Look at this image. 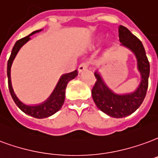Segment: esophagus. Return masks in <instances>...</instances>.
<instances>
[{"instance_id": "34e87169", "label": "esophagus", "mask_w": 158, "mask_h": 158, "mask_svg": "<svg viewBox=\"0 0 158 158\" xmlns=\"http://www.w3.org/2000/svg\"><path fill=\"white\" fill-rule=\"evenodd\" d=\"M88 67H89V65L87 63H82V64H80V65L79 66V71L81 73V72H83V71L88 69Z\"/></svg>"}]
</instances>
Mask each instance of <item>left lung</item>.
I'll list each match as a JSON object with an SVG mask.
<instances>
[{
    "label": "left lung",
    "mask_w": 158,
    "mask_h": 158,
    "mask_svg": "<svg viewBox=\"0 0 158 158\" xmlns=\"http://www.w3.org/2000/svg\"><path fill=\"white\" fill-rule=\"evenodd\" d=\"M119 38L121 46L135 54L137 69L141 74V83L134 92L119 94L109 88L98 72L94 73L96 82L92 89V97L101 111L114 118H123L132 114L140 107L145 99L148 87L150 64L142 43L124 27H119Z\"/></svg>",
    "instance_id": "8db88e82"
}]
</instances>
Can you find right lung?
<instances>
[{"label":"right lung","instance_id":"right-lung-1","mask_svg":"<svg viewBox=\"0 0 158 158\" xmlns=\"http://www.w3.org/2000/svg\"><path fill=\"white\" fill-rule=\"evenodd\" d=\"M42 30H37V31H32L31 34L28 36L23 37L22 39L17 41V43H15L11 53H10V58L7 63V77H8V87L10 90V95L13 99L14 102L16 103V105L18 106V108L23 111L25 114L28 115H31L32 117L37 118V119H43V118H47L48 116H51L53 114H55L56 112L58 111L61 109L62 106L64 102L65 99V89L67 87L68 83L70 80H72L78 75V71L77 69L71 72V73H65L64 75L61 76V78L58 80V84L56 85L54 90L52 91L48 99L44 101L40 105H36V106H27L24 103H23L18 99L14 93L12 85H11V80H10V67L13 62L14 58L17 56V52L20 50V48L25 44L27 42L30 40V36L37 33L38 31Z\"/></svg>","mask_w":158,"mask_h":158}]
</instances>
